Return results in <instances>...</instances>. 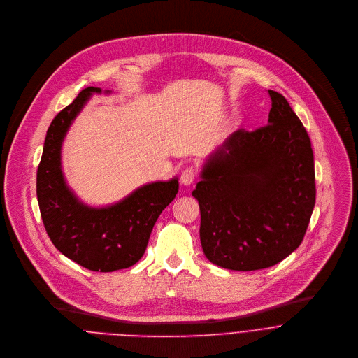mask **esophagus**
Returning <instances> with one entry per match:
<instances>
[{"label": "esophagus", "mask_w": 358, "mask_h": 358, "mask_svg": "<svg viewBox=\"0 0 358 358\" xmlns=\"http://www.w3.org/2000/svg\"><path fill=\"white\" fill-rule=\"evenodd\" d=\"M196 179V171L193 168H187L180 175V183L183 186H190Z\"/></svg>", "instance_id": "1"}]
</instances>
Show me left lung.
<instances>
[{"label": "left lung", "instance_id": "obj_1", "mask_svg": "<svg viewBox=\"0 0 358 358\" xmlns=\"http://www.w3.org/2000/svg\"><path fill=\"white\" fill-rule=\"evenodd\" d=\"M268 93V124L232 133L204 159L192 193L206 257L232 271L268 268L290 255L315 206L310 137L287 100Z\"/></svg>", "mask_w": 358, "mask_h": 358}]
</instances>
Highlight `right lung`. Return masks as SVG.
Here are the masks:
<instances>
[{"label":"right lung","instance_id":"1","mask_svg":"<svg viewBox=\"0 0 358 358\" xmlns=\"http://www.w3.org/2000/svg\"><path fill=\"white\" fill-rule=\"evenodd\" d=\"M100 87H86L51 122L37 169V200L52 244L69 259L97 272L134 265L151 231L179 190L178 176L145 183L117 203L96 207L82 201L62 171V144L73 120ZM111 94V90H106Z\"/></svg>","mask_w":358,"mask_h":358}]
</instances>
